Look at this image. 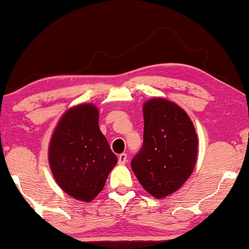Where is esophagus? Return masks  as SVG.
I'll return each instance as SVG.
<instances>
[{
	"label": "esophagus",
	"instance_id": "obj_1",
	"mask_svg": "<svg viewBox=\"0 0 249 249\" xmlns=\"http://www.w3.org/2000/svg\"><path fill=\"white\" fill-rule=\"evenodd\" d=\"M118 160L120 164H125V162H127V154H120Z\"/></svg>",
	"mask_w": 249,
	"mask_h": 249
}]
</instances>
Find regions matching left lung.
I'll return each instance as SVG.
<instances>
[{
    "label": "left lung",
    "instance_id": "1",
    "mask_svg": "<svg viewBox=\"0 0 249 249\" xmlns=\"http://www.w3.org/2000/svg\"><path fill=\"white\" fill-rule=\"evenodd\" d=\"M143 145L131 169L145 191L164 198L177 191L194 171L198 139L185 110L163 98L143 105Z\"/></svg>",
    "mask_w": 249,
    "mask_h": 249
}]
</instances>
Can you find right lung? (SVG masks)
Segmentation results:
<instances>
[{
	"mask_svg": "<svg viewBox=\"0 0 249 249\" xmlns=\"http://www.w3.org/2000/svg\"><path fill=\"white\" fill-rule=\"evenodd\" d=\"M49 162L55 182L74 199L90 201L100 194L118 157L100 131L94 105L64 114L50 141Z\"/></svg>",
	"mask_w": 249,
	"mask_h": 249,
	"instance_id": "1",
	"label": "right lung"
}]
</instances>
